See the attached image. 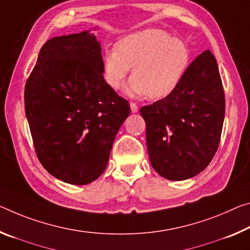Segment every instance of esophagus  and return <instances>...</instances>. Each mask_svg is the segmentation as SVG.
Masks as SVG:
<instances>
[{"mask_svg":"<svg viewBox=\"0 0 250 250\" xmlns=\"http://www.w3.org/2000/svg\"><path fill=\"white\" fill-rule=\"evenodd\" d=\"M130 108H131V112L132 113H136V112H138V105L134 104V102H131V104H130Z\"/></svg>","mask_w":250,"mask_h":250,"instance_id":"34e87169","label":"esophagus"}]
</instances>
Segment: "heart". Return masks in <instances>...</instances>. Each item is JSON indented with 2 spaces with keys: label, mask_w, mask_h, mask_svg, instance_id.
Here are the masks:
<instances>
[{
  "label": "heart",
  "mask_w": 250,
  "mask_h": 250,
  "mask_svg": "<svg viewBox=\"0 0 250 250\" xmlns=\"http://www.w3.org/2000/svg\"><path fill=\"white\" fill-rule=\"evenodd\" d=\"M191 62V52L181 39L160 29H146L122 38L117 49L102 59L104 77L111 89H120L132 69L128 91L153 100L175 92Z\"/></svg>",
  "instance_id": "obj_1"
}]
</instances>
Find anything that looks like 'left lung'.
Listing matches in <instances>:
<instances>
[{
	"label": "left lung",
	"mask_w": 250,
	"mask_h": 250,
	"mask_svg": "<svg viewBox=\"0 0 250 250\" xmlns=\"http://www.w3.org/2000/svg\"><path fill=\"white\" fill-rule=\"evenodd\" d=\"M150 164L168 180L197 176L218 149L225 118V92L217 61L210 51L190 63L171 96L145 105Z\"/></svg>",
	"instance_id": "obj_1"
}]
</instances>
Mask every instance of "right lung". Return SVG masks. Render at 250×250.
Segmentation results:
<instances>
[{"label": "right lung", "mask_w": 250, "mask_h": 250, "mask_svg": "<svg viewBox=\"0 0 250 250\" xmlns=\"http://www.w3.org/2000/svg\"><path fill=\"white\" fill-rule=\"evenodd\" d=\"M24 104L40 162L71 185H88L108 165L129 102L106 84L101 45L90 31L52 38L26 80Z\"/></svg>", "instance_id": "add662e5"}]
</instances>
